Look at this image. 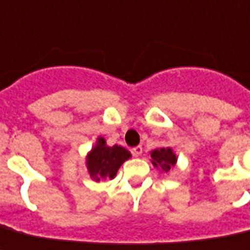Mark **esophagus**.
I'll return each instance as SVG.
<instances>
[{"label":"esophagus","instance_id":"esophagus-1","mask_svg":"<svg viewBox=\"0 0 250 250\" xmlns=\"http://www.w3.org/2000/svg\"><path fill=\"white\" fill-rule=\"evenodd\" d=\"M142 152H143V148H142V146H137L133 148V155L134 156H141Z\"/></svg>","mask_w":250,"mask_h":250}]
</instances>
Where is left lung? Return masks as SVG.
Returning a JSON list of instances; mask_svg holds the SVG:
<instances>
[{
  "label": "left lung",
  "instance_id": "left-lung-1",
  "mask_svg": "<svg viewBox=\"0 0 250 250\" xmlns=\"http://www.w3.org/2000/svg\"><path fill=\"white\" fill-rule=\"evenodd\" d=\"M152 164L155 167H159L165 173L170 170L177 163V156L170 148H157L151 152Z\"/></svg>",
  "mask_w": 250,
  "mask_h": 250
}]
</instances>
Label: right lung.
<instances>
[{
    "label": "right lung",
    "mask_w": 250,
    "mask_h": 250,
    "mask_svg": "<svg viewBox=\"0 0 250 250\" xmlns=\"http://www.w3.org/2000/svg\"><path fill=\"white\" fill-rule=\"evenodd\" d=\"M130 156V152L121 146L115 145L108 147L105 145L104 138L101 137L98 138L97 145L87 155V170L94 181H101V178H113L121 164Z\"/></svg>",
    "instance_id": "obj_1"
}]
</instances>
